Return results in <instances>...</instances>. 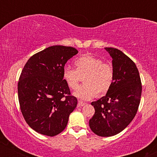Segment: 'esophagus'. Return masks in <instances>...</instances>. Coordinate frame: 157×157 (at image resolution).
Wrapping results in <instances>:
<instances>
[{
  "label": "esophagus",
  "mask_w": 157,
  "mask_h": 157,
  "mask_svg": "<svg viewBox=\"0 0 157 157\" xmlns=\"http://www.w3.org/2000/svg\"><path fill=\"white\" fill-rule=\"evenodd\" d=\"M86 105V103H85V102H81V101H79L78 104H77V105H78L79 107H82V106H83V105Z\"/></svg>",
  "instance_id": "34e87169"
}]
</instances>
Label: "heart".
Wrapping results in <instances>:
<instances>
[{
  "label": "heart",
  "instance_id": "heart-1",
  "mask_svg": "<svg viewBox=\"0 0 157 157\" xmlns=\"http://www.w3.org/2000/svg\"><path fill=\"white\" fill-rule=\"evenodd\" d=\"M75 69L65 67L62 77L69 88L75 89L83 76L84 84L76 89L74 95L80 100H89L99 96L106 94L115 79V70L111 63L103 62L101 58L91 55L79 57L74 61Z\"/></svg>",
  "mask_w": 157,
  "mask_h": 157
}]
</instances>
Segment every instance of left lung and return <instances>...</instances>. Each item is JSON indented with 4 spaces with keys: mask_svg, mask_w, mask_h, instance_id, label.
Instances as JSON below:
<instances>
[{
    "mask_svg": "<svg viewBox=\"0 0 157 157\" xmlns=\"http://www.w3.org/2000/svg\"><path fill=\"white\" fill-rule=\"evenodd\" d=\"M105 48L112 58L115 79L106 95L91 102L95 113L89 124L98 136L110 137L122 131L136 115L142 85L137 66L129 57L117 48Z\"/></svg>",
    "mask_w": 157,
    "mask_h": 157,
    "instance_id": "left-lung-1",
    "label": "left lung"
}]
</instances>
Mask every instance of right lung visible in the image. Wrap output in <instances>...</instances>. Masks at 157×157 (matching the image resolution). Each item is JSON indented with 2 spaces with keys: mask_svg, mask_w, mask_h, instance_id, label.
<instances>
[{
  "mask_svg": "<svg viewBox=\"0 0 157 157\" xmlns=\"http://www.w3.org/2000/svg\"><path fill=\"white\" fill-rule=\"evenodd\" d=\"M78 53L73 47L54 45L35 54L25 64L18 81L22 115L39 134H60L77 105L62 77L66 62Z\"/></svg>",
  "mask_w": 157,
  "mask_h": 157,
  "instance_id": "add662e5",
  "label": "right lung"
}]
</instances>
